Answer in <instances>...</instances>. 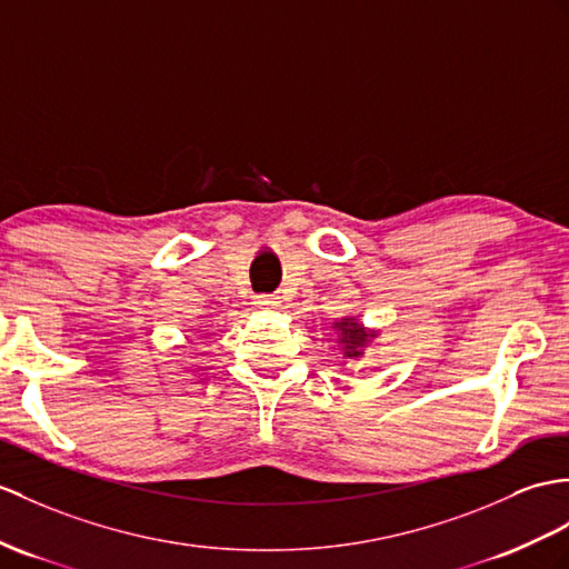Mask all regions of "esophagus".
Instances as JSON below:
<instances>
[{"mask_svg":"<svg viewBox=\"0 0 569 569\" xmlns=\"http://www.w3.org/2000/svg\"><path fill=\"white\" fill-rule=\"evenodd\" d=\"M253 303L260 309H277V307H280V297H277V295H258Z\"/></svg>","mask_w":569,"mask_h":569,"instance_id":"obj_1","label":"esophagus"}]
</instances>
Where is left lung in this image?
<instances>
[{"instance_id":"8db88e82","label":"left lung","mask_w":569,"mask_h":569,"mask_svg":"<svg viewBox=\"0 0 569 569\" xmlns=\"http://www.w3.org/2000/svg\"><path fill=\"white\" fill-rule=\"evenodd\" d=\"M332 328L340 330V340L345 342V355L348 357L362 355V345H367L371 332H367L357 321H352V318H345L342 323H336Z\"/></svg>"}]
</instances>
